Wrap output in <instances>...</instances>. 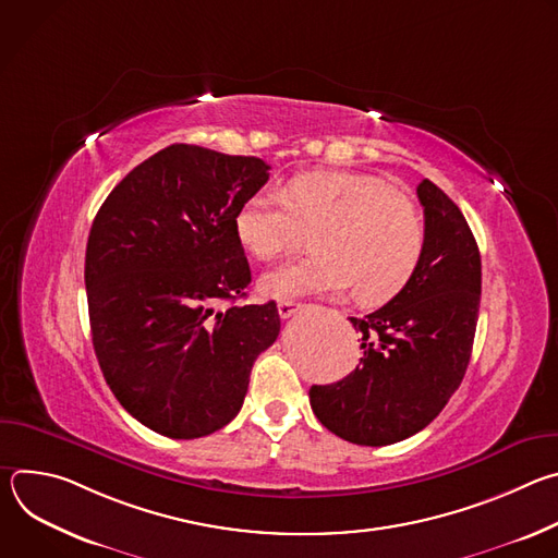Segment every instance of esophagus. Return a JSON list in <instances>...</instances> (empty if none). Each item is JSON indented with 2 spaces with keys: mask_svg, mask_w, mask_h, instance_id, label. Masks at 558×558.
<instances>
[{
  "mask_svg": "<svg viewBox=\"0 0 558 558\" xmlns=\"http://www.w3.org/2000/svg\"><path fill=\"white\" fill-rule=\"evenodd\" d=\"M300 308H302V304L295 302V300H282V302L278 304V313H280L282 320H289V317L295 315Z\"/></svg>",
  "mask_w": 558,
  "mask_h": 558,
  "instance_id": "34e87169",
  "label": "esophagus"
}]
</instances>
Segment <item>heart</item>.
I'll list each match as a JSON object with an SVG mask.
<instances>
[{"label":"heart","instance_id":"1","mask_svg":"<svg viewBox=\"0 0 558 558\" xmlns=\"http://www.w3.org/2000/svg\"><path fill=\"white\" fill-rule=\"evenodd\" d=\"M233 231L260 260L289 254L313 233L308 258L260 278V293L276 300L353 284L357 302H386L411 282L426 250L420 209L386 181L353 172H304L280 194L260 190L238 207Z\"/></svg>","mask_w":558,"mask_h":558}]
</instances>
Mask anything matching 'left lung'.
Segmentation results:
<instances>
[{
    "label": "left lung",
    "instance_id": "left-lung-1",
    "mask_svg": "<svg viewBox=\"0 0 558 558\" xmlns=\"http://www.w3.org/2000/svg\"><path fill=\"white\" fill-rule=\"evenodd\" d=\"M426 250L411 282L381 308L349 317L360 366L311 386L325 428L360 446H388L426 428L459 388L480 317L482 256L461 209L428 179L417 185Z\"/></svg>",
    "mask_w": 558,
    "mask_h": 558
}]
</instances>
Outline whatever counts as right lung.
Listing matches in <instances>:
<instances>
[{"label":"right lung","mask_w":558,"mask_h":558,"mask_svg":"<svg viewBox=\"0 0 558 558\" xmlns=\"http://www.w3.org/2000/svg\"><path fill=\"white\" fill-rule=\"evenodd\" d=\"M269 181L256 156L177 143L136 166L95 216L86 247L93 344L119 404L149 430L196 439L243 407L256 357L280 333L233 218Z\"/></svg>","instance_id":"right-lung-1"}]
</instances>
